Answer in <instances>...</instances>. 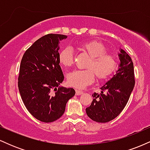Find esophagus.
Listing matches in <instances>:
<instances>
[{
  "mask_svg": "<svg viewBox=\"0 0 150 150\" xmlns=\"http://www.w3.org/2000/svg\"><path fill=\"white\" fill-rule=\"evenodd\" d=\"M83 94V92H82V91L78 90V89H76V90H75V94H76V95H81V94Z\"/></svg>",
  "mask_w": 150,
  "mask_h": 150,
  "instance_id": "esophagus-1",
  "label": "esophagus"
}]
</instances>
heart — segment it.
Segmentation results:
<instances>
[{"instance_id":"b5f03b06","label":"heart","mask_w":150,"mask_h":150,"mask_svg":"<svg viewBox=\"0 0 150 150\" xmlns=\"http://www.w3.org/2000/svg\"><path fill=\"white\" fill-rule=\"evenodd\" d=\"M78 49L89 56L84 70H75L67 75L68 83L76 88H85L92 84L95 75L100 80L107 78L112 74L118 66V58L112 53L107 52L106 48L102 43L98 41H87L81 43ZM58 61L63 67L73 65L74 58L73 50L69 46L60 51Z\"/></svg>"}]
</instances>
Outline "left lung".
I'll use <instances>...</instances> for the list:
<instances>
[{
	"label": "left lung",
	"mask_w": 150,
	"mask_h": 150,
	"mask_svg": "<svg viewBox=\"0 0 150 150\" xmlns=\"http://www.w3.org/2000/svg\"><path fill=\"white\" fill-rule=\"evenodd\" d=\"M120 61L116 75L101 87L100 94L94 92L86 113L98 123H107L116 118L125 108L135 86L134 67L131 58L123 49L118 55Z\"/></svg>",
	"instance_id": "1"
}]
</instances>
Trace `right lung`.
I'll return each mask as SVG.
<instances>
[{
	"instance_id": "right-lung-1",
	"label": "right lung",
	"mask_w": 150,
	"mask_h": 150,
	"mask_svg": "<svg viewBox=\"0 0 150 150\" xmlns=\"http://www.w3.org/2000/svg\"><path fill=\"white\" fill-rule=\"evenodd\" d=\"M67 37L56 34L41 37L25 51L20 63L18 88L24 104L34 118L45 123L61 118L75 94L73 88L57 87L64 80L58 50Z\"/></svg>"
}]
</instances>
